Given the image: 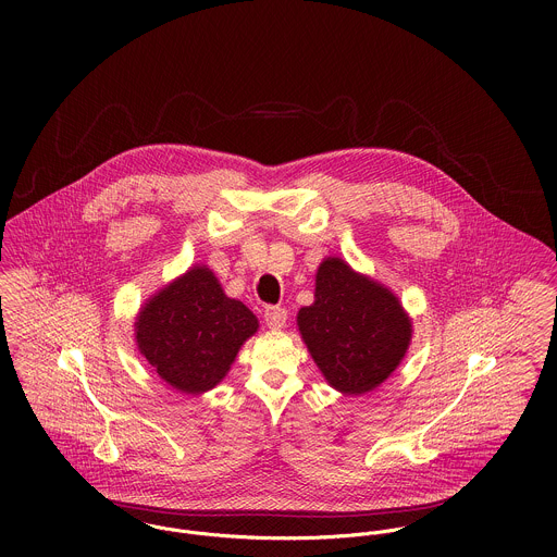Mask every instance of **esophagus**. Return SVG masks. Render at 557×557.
I'll return each mask as SVG.
<instances>
[{
	"mask_svg": "<svg viewBox=\"0 0 557 557\" xmlns=\"http://www.w3.org/2000/svg\"><path fill=\"white\" fill-rule=\"evenodd\" d=\"M263 321H265L268 327L281 330V327H285V323H287V311L281 309V307H265Z\"/></svg>",
	"mask_w": 557,
	"mask_h": 557,
	"instance_id": "1",
	"label": "esophagus"
}]
</instances>
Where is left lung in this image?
Instances as JSON below:
<instances>
[{
  "label": "left lung",
  "mask_w": 557,
  "mask_h": 557,
  "mask_svg": "<svg viewBox=\"0 0 557 557\" xmlns=\"http://www.w3.org/2000/svg\"><path fill=\"white\" fill-rule=\"evenodd\" d=\"M298 327L330 386L356 397L388 380L411 338L397 298L338 257L319 265L315 302L300 309Z\"/></svg>",
  "instance_id": "1"
}]
</instances>
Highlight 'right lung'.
Instances as JSON below:
<instances>
[{
	"label": "right lung",
	"mask_w": 557,
	"mask_h": 557,
	"mask_svg": "<svg viewBox=\"0 0 557 557\" xmlns=\"http://www.w3.org/2000/svg\"><path fill=\"white\" fill-rule=\"evenodd\" d=\"M257 325L242 302L223 294L216 276L197 265L144 307L137 343L171 388L199 395L227 375Z\"/></svg>",
	"instance_id": "1"
}]
</instances>
